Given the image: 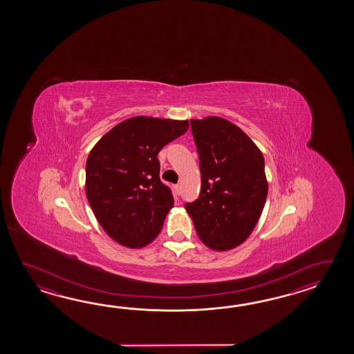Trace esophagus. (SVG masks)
<instances>
[{
  "instance_id": "1",
  "label": "esophagus",
  "mask_w": 354,
  "mask_h": 354,
  "mask_svg": "<svg viewBox=\"0 0 354 354\" xmlns=\"http://www.w3.org/2000/svg\"><path fill=\"white\" fill-rule=\"evenodd\" d=\"M174 191H176V194H177V195H180V185H174Z\"/></svg>"
}]
</instances>
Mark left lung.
Here are the masks:
<instances>
[{
	"label": "left lung",
	"mask_w": 354,
	"mask_h": 354,
	"mask_svg": "<svg viewBox=\"0 0 354 354\" xmlns=\"http://www.w3.org/2000/svg\"><path fill=\"white\" fill-rule=\"evenodd\" d=\"M200 159L201 191L185 207L196 233L214 250L235 248L248 238L268 194L264 158L241 129L221 118L191 120Z\"/></svg>",
	"instance_id": "8db88e82"
}]
</instances>
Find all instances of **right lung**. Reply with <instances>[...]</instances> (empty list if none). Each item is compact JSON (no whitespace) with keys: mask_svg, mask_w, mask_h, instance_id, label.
Segmentation results:
<instances>
[{"mask_svg":"<svg viewBox=\"0 0 354 354\" xmlns=\"http://www.w3.org/2000/svg\"><path fill=\"white\" fill-rule=\"evenodd\" d=\"M188 129V121L136 116L102 136L86 163V195L113 241L128 248L149 244L174 200L160 177L159 151Z\"/></svg>","mask_w":354,"mask_h":354,"instance_id":"right-lung-1","label":"right lung"}]
</instances>
